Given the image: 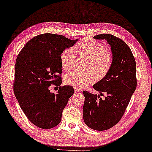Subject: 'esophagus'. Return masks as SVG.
<instances>
[{"label":"esophagus","instance_id":"esophagus-1","mask_svg":"<svg viewBox=\"0 0 152 152\" xmlns=\"http://www.w3.org/2000/svg\"><path fill=\"white\" fill-rule=\"evenodd\" d=\"M74 90H75V91H76V92H79V91H81V89H79V88H75Z\"/></svg>","mask_w":152,"mask_h":152}]
</instances>
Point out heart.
I'll return each mask as SVG.
<instances>
[{
	"instance_id": "heart-1",
	"label": "heart",
	"mask_w": 152,
	"mask_h": 152,
	"mask_svg": "<svg viewBox=\"0 0 152 152\" xmlns=\"http://www.w3.org/2000/svg\"><path fill=\"white\" fill-rule=\"evenodd\" d=\"M77 53L88 58L86 72L73 71L66 74L64 81L68 85L82 89L95 82L96 78L102 80L111 70L114 62L113 54L107 50L100 42L92 39H85L77 44L76 49L69 48L63 50L61 55L62 68L65 71L73 68L77 58Z\"/></svg>"
}]
</instances>
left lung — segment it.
<instances>
[{
  "mask_svg": "<svg viewBox=\"0 0 152 152\" xmlns=\"http://www.w3.org/2000/svg\"><path fill=\"white\" fill-rule=\"evenodd\" d=\"M94 38L106 39L111 46L114 62L106 77L93 86L104 98L83 91V116L89 128L105 131L120 121L135 90L136 62L130 48L121 39L108 34L97 35Z\"/></svg>",
  "mask_w": 152,
  "mask_h": 152,
  "instance_id": "obj_1",
  "label": "left lung"
}]
</instances>
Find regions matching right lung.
I'll list each match as a JSON object with an SVG mask.
<instances>
[{
    "instance_id": "1",
    "label": "right lung",
    "mask_w": 152,
    "mask_h": 152,
    "mask_svg": "<svg viewBox=\"0 0 152 152\" xmlns=\"http://www.w3.org/2000/svg\"><path fill=\"white\" fill-rule=\"evenodd\" d=\"M78 40L62 35L39 34L31 38L19 52L15 69L13 90L20 107L29 121L48 129L58 125L73 86H61V55ZM59 86L57 94L49 87Z\"/></svg>"
}]
</instances>
